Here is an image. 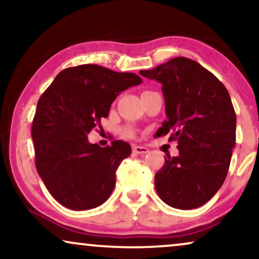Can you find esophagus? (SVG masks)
Returning a JSON list of instances; mask_svg holds the SVG:
<instances>
[{
  "instance_id": "34e87169",
  "label": "esophagus",
  "mask_w": 259,
  "mask_h": 259,
  "mask_svg": "<svg viewBox=\"0 0 259 259\" xmlns=\"http://www.w3.org/2000/svg\"><path fill=\"white\" fill-rule=\"evenodd\" d=\"M132 151H133V153H136V154H146L148 152V148L144 147V146H134L132 148Z\"/></svg>"
}]
</instances>
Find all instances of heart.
I'll return each mask as SVG.
<instances>
[{"label":"heart","instance_id":"heart-1","mask_svg":"<svg viewBox=\"0 0 259 259\" xmlns=\"http://www.w3.org/2000/svg\"><path fill=\"white\" fill-rule=\"evenodd\" d=\"M123 133H125L126 136H131V134H132V130H131V128H125V130H123Z\"/></svg>","mask_w":259,"mask_h":259}]
</instances>
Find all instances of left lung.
I'll return each instance as SVG.
<instances>
[{
  "mask_svg": "<svg viewBox=\"0 0 259 259\" xmlns=\"http://www.w3.org/2000/svg\"><path fill=\"white\" fill-rule=\"evenodd\" d=\"M147 79L162 84L167 119L157 136L172 132L179 154L167 155L154 177L160 199L180 210L207 203L228 175L236 144V113L224 84L199 63L176 58L150 70Z\"/></svg>",
  "mask_w": 259,
  "mask_h": 259,
  "instance_id": "left-lung-1",
  "label": "left lung"
}]
</instances>
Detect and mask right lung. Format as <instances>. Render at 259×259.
<instances>
[{
  "label": "right lung",
  "mask_w": 259,
  "mask_h": 259,
  "mask_svg": "<svg viewBox=\"0 0 259 259\" xmlns=\"http://www.w3.org/2000/svg\"><path fill=\"white\" fill-rule=\"evenodd\" d=\"M143 82L134 73H118L99 65L60 72L38 99L31 138L35 166L49 193L70 210L105 203L115 185V172L131 146L115 140L100 147L87 136L107 118L120 92Z\"/></svg>",
  "instance_id": "1"
}]
</instances>
